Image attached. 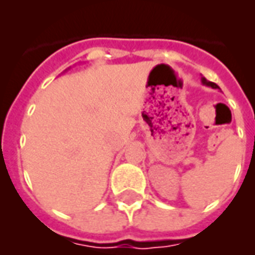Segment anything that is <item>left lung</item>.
<instances>
[{"label": "left lung", "instance_id": "8db88e82", "mask_svg": "<svg viewBox=\"0 0 255 255\" xmlns=\"http://www.w3.org/2000/svg\"><path fill=\"white\" fill-rule=\"evenodd\" d=\"M202 83L206 86H210V87H213V88H218V86L216 85V83H213V82H209V81H206L205 78H202Z\"/></svg>", "mask_w": 255, "mask_h": 255}]
</instances>
